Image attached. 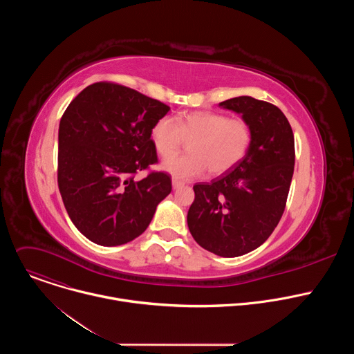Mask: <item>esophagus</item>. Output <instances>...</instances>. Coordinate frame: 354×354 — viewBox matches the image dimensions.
Masks as SVG:
<instances>
[{"label":"esophagus","instance_id":"34e87169","mask_svg":"<svg viewBox=\"0 0 354 354\" xmlns=\"http://www.w3.org/2000/svg\"><path fill=\"white\" fill-rule=\"evenodd\" d=\"M185 183L183 182H180V180H178V179H172V187L174 189H179V187H182Z\"/></svg>","mask_w":354,"mask_h":354}]
</instances>
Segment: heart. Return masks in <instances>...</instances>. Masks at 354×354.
Returning a JSON list of instances; mask_svg holds the SVG:
<instances>
[{
	"instance_id": "1",
	"label": "heart",
	"mask_w": 354,
	"mask_h": 354,
	"mask_svg": "<svg viewBox=\"0 0 354 354\" xmlns=\"http://www.w3.org/2000/svg\"><path fill=\"white\" fill-rule=\"evenodd\" d=\"M151 141L157 153L167 158L189 142V154L165 160L161 165L178 180H190L205 175H221L236 167L246 156L252 133L246 122L228 119L216 112H190L171 118H161L151 129Z\"/></svg>"
}]
</instances>
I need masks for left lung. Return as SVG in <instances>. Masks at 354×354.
Instances as JSON below:
<instances>
[{"mask_svg": "<svg viewBox=\"0 0 354 354\" xmlns=\"http://www.w3.org/2000/svg\"><path fill=\"white\" fill-rule=\"evenodd\" d=\"M241 115L252 141L243 160L210 183H196L187 227L209 252L235 258L261 246L277 227L294 172V136L284 113L252 96L218 104Z\"/></svg>", "mask_w": 354, "mask_h": 354, "instance_id": "obj_1", "label": "left lung"}]
</instances>
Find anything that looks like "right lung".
<instances>
[{
  "mask_svg": "<svg viewBox=\"0 0 354 354\" xmlns=\"http://www.w3.org/2000/svg\"><path fill=\"white\" fill-rule=\"evenodd\" d=\"M169 109L112 82L86 86L66 109L59 127V189L73 224L93 243L133 241L171 193L164 172L134 180V174L157 162L149 133Z\"/></svg>",
  "mask_w": 354,
  "mask_h": 354,
  "instance_id": "right-lung-1",
  "label": "right lung"
}]
</instances>
